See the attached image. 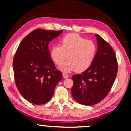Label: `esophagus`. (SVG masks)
<instances>
[{"instance_id":"34e87169","label":"esophagus","mask_w":131,"mask_h":131,"mask_svg":"<svg viewBox=\"0 0 131 131\" xmlns=\"http://www.w3.org/2000/svg\"><path fill=\"white\" fill-rule=\"evenodd\" d=\"M63 77L64 78H68V77H69V75H68V73H65V72H63Z\"/></svg>"}]
</instances>
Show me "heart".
<instances>
[{"label":"heart","mask_w":131,"mask_h":131,"mask_svg":"<svg viewBox=\"0 0 131 131\" xmlns=\"http://www.w3.org/2000/svg\"><path fill=\"white\" fill-rule=\"evenodd\" d=\"M61 46L55 45L50 50L51 58L64 71H85L91 65L97 52V46L91 40H86L77 33L67 34L62 38Z\"/></svg>","instance_id":"obj_1"}]
</instances>
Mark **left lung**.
<instances>
[{"instance_id": "obj_1", "label": "left lung", "mask_w": 131, "mask_h": 131, "mask_svg": "<svg viewBox=\"0 0 131 131\" xmlns=\"http://www.w3.org/2000/svg\"><path fill=\"white\" fill-rule=\"evenodd\" d=\"M97 51L91 65L81 74L72 77L73 98L85 106L102 101L111 90L117 73V61L113 48L98 34Z\"/></svg>"}]
</instances>
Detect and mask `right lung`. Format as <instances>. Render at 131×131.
<instances>
[{
	"label": "right lung",
	"instance_id": "obj_1",
	"mask_svg": "<svg viewBox=\"0 0 131 131\" xmlns=\"http://www.w3.org/2000/svg\"><path fill=\"white\" fill-rule=\"evenodd\" d=\"M63 32L38 28L19 44L13 60L15 81L23 97L35 104H43L52 97L62 73L51 59L49 43Z\"/></svg>",
	"mask_w": 131,
	"mask_h": 131
}]
</instances>
